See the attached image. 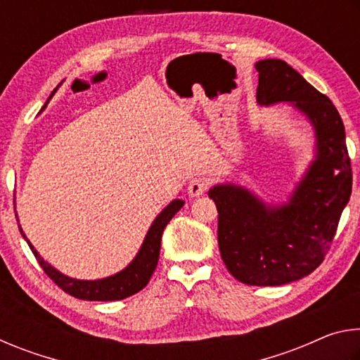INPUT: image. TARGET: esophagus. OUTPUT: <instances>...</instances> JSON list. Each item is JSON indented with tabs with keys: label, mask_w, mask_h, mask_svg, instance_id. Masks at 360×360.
<instances>
[{
	"label": "esophagus",
	"mask_w": 360,
	"mask_h": 360,
	"mask_svg": "<svg viewBox=\"0 0 360 360\" xmlns=\"http://www.w3.org/2000/svg\"><path fill=\"white\" fill-rule=\"evenodd\" d=\"M206 188H208V182L202 178H193L188 182L187 193L191 195V197H200V195H203L206 192Z\"/></svg>",
	"instance_id": "1"
}]
</instances>
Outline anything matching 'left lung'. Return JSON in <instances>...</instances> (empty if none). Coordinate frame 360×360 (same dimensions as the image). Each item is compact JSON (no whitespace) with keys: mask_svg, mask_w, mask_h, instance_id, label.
I'll list each match as a JSON object with an SVG mask.
<instances>
[{"mask_svg":"<svg viewBox=\"0 0 360 360\" xmlns=\"http://www.w3.org/2000/svg\"><path fill=\"white\" fill-rule=\"evenodd\" d=\"M257 103H290L314 130V158L289 200L270 205L243 186L217 184V243L227 270L249 285H283L318 268L352 188L345 125L337 108L283 60L255 63Z\"/></svg>","mask_w":360,"mask_h":360,"instance_id":"left-lung-1","label":"left lung"}]
</instances>
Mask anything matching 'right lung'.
Segmentation results:
<instances>
[{
	"label": "right lung",
	"instance_id": "obj_1",
	"mask_svg": "<svg viewBox=\"0 0 360 360\" xmlns=\"http://www.w3.org/2000/svg\"><path fill=\"white\" fill-rule=\"evenodd\" d=\"M56 90H53L52 95L56 94ZM52 95L49 96V100L52 98ZM182 206H184V200L176 198L162 210L160 214H158L154 219V222L150 224L148 233H146V238L143 241L141 248H139L138 254L135 255V259H133L130 264L124 268V270L115 273V275L101 278V279H90V281L89 279H76V278L66 276L62 271H58L57 268H53L49 262H46L41 257L38 251H36L34 246L30 243L25 233H23L20 225H19V230L23 238H25V241L28 243L32 252L34 254L36 260L39 262L42 270L46 271V275L51 278L60 289L68 292V294L72 297L81 298V300H90V302L124 300V298L136 294V292L144 289L146 284L149 283L152 273H154L157 266L158 255H160V243H162L163 230H165L167 224L172 221L173 216L182 208Z\"/></svg>",
	"mask_w": 360,
	"mask_h": 360
}]
</instances>
